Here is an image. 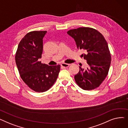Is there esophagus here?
I'll use <instances>...</instances> for the list:
<instances>
[{"label": "esophagus", "mask_w": 128, "mask_h": 128, "mask_svg": "<svg viewBox=\"0 0 128 128\" xmlns=\"http://www.w3.org/2000/svg\"><path fill=\"white\" fill-rule=\"evenodd\" d=\"M70 64H66V63H62L61 64H60V65H61L62 67H63V68H68V67L70 66Z\"/></svg>", "instance_id": "1"}]
</instances>
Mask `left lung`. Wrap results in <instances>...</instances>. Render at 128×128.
Returning <instances> with one entry per match:
<instances>
[{"label":"left lung","mask_w":128,"mask_h":128,"mask_svg":"<svg viewBox=\"0 0 128 128\" xmlns=\"http://www.w3.org/2000/svg\"><path fill=\"white\" fill-rule=\"evenodd\" d=\"M67 32L74 39L77 48L84 50L82 56L88 65L86 68L79 66L74 76L76 84L83 90L96 89L106 77L111 63L106 40L101 33L88 27L70 30Z\"/></svg>","instance_id":"obj_1"}]
</instances>
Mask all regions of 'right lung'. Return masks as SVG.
I'll return each instance as SVG.
<instances>
[{
	"label": "right lung",
	"mask_w": 128,
	"mask_h": 128,
	"mask_svg": "<svg viewBox=\"0 0 128 128\" xmlns=\"http://www.w3.org/2000/svg\"><path fill=\"white\" fill-rule=\"evenodd\" d=\"M46 31L28 32L20 42L15 60L20 75L33 91L44 92L54 84L60 70V65L49 66L42 63L43 38Z\"/></svg>",
	"instance_id": "1"
}]
</instances>
